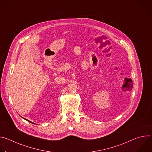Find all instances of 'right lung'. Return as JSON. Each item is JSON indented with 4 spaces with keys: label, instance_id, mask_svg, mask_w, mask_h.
I'll return each mask as SVG.
<instances>
[{
    "label": "right lung",
    "instance_id": "1",
    "mask_svg": "<svg viewBox=\"0 0 152 152\" xmlns=\"http://www.w3.org/2000/svg\"><path fill=\"white\" fill-rule=\"evenodd\" d=\"M26 120H27V121H29V122H31V123H32V122H31V121H29V120H27V119H26Z\"/></svg>",
    "mask_w": 152,
    "mask_h": 152
}]
</instances>
